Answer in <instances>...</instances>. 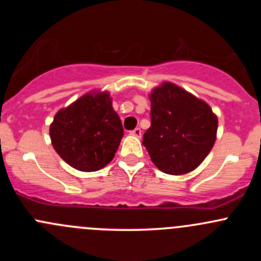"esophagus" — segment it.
<instances>
[{"instance_id":"obj_1","label":"esophagus","mask_w":261,"mask_h":261,"mask_svg":"<svg viewBox=\"0 0 261 261\" xmlns=\"http://www.w3.org/2000/svg\"><path fill=\"white\" fill-rule=\"evenodd\" d=\"M131 135L136 136V138H141V128L140 127H136L135 130L131 131Z\"/></svg>"}]
</instances>
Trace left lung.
Instances as JSON below:
<instances>
[{
    "mask_svg": "<svg viewBox=\"0 0 261 261\" xmlns=\"http://www.w3.org/2000/svg\"><path fill=\"white\" fill-rule=\"evenodd\" d=\"M151 126L143 145L163 173L181 175L199 167L215 145L218 120L210 105L172 82L149 94Z\"/></svg>",
    "mask_w": 261,
    "mask_h": 261,
    "instance_id": "8db88e82",
    "label": "left lung"
}]
</instances>
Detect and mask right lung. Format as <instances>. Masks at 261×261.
Instances as JSON below:
<instances>
[{
  "label": "right lung",
  "instance_id": "add662e5",
  "mask_svg": "<svg viewBox=\"0 0 261 261\" xmlns=\"http://www.w3.org/2000/svg\"><path fill=\"white\" fill-rule=\"evenodd\" d=\"M53 147L81 172H97L114 159L123 136L110 92L91 91L60 109L50 123Z\"/></svg>",
  "mask_w": 261,
  "mask_h": 261
}]
</instances>
